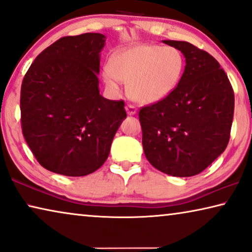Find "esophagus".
I'll list each match as a JSON object with an SVG mask.
<instances>
[{
	"label": "esophagus",
	"mask_w": 252,
	"mask_h": 252,
	"mask_svg": "<svg viewBox=\"0 0 252 252\" xmlns=\"http://www.w3.org/2000/svg\"><path fill=\"white\" fill-rule=\"evenodd\" d=\"M125 109H126L127 115H128V116H134V115H136V112H137L136 108H135L134 105H132V104H127Z\"/></svg>",
	"instance_id": "esophagus-1"
}]
</instances>
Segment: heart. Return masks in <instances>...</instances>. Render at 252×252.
Returning a JSON list of instances; mask_svg holds the SVG:
<instances>
[{
  "label": "heart",
  "mask_w": 252,
  "mask_h": 252,
  "mask_svg": "<svg viewBox=\"0 0 252 252\" xmlns=\"http://www.w3.org/2000/svg\"><path fill=\"white\" fill-rule=\"evenodd\" d=\"M185 60L171 46L141 44L116 52L103 70L108 87L119 91L127 84L128 95L141 104H152L170 96L182 82Z\"/></svg>",
  "instance_id": "b5f03b06"
}]
</instances>
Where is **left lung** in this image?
Instances as JSON below:
<instances>
[{
	"mask_svg": "<svg viewBox=\"0 0 252 252\" xmlns=\"http://www.w3.org/2000/svg\"><path fill=\"white\" fill-rule=\"evenodd\" d=\"M162 43L181 51L187 64L170 96L138 112L142 145L155 168L176 177L194 176L227 147L234 93L220 64L206 51L188 42Z\"/></svg>",
	"mask_w": 252,
	"mask_h": 252,
	"instance_id": "obj_1",
	"label": "left lung"
}]
</instances>
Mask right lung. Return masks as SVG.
Masks as SVG:
<instances>
[{"label":"right lung","mask_w":252,"mask_h":252,"mask_svg":"<svg viewBox=\"0 0 252 252\" xmlns=\"http://www.w3.org/2000/svg\"><path fill=\"white\" fill-rule=\"evenodd\" d=\"M105 36H65L38 54L21 84L23 134L37 161L64 176H85L103 165L123 120V101L100 94Z\"/></svg>","instance_id":"add662e5"}]
</instances>
